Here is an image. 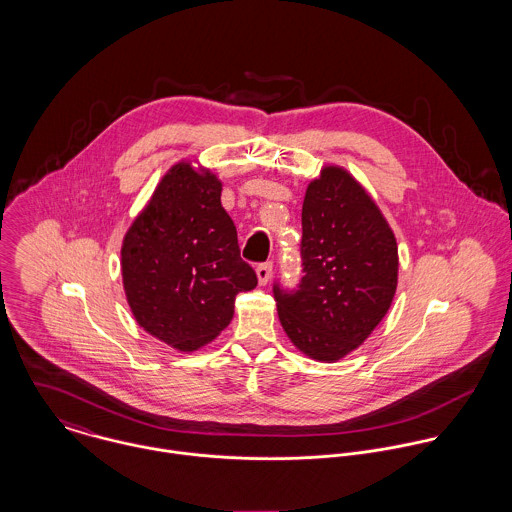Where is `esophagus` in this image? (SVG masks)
<instances>
[{"label": "esophagus", "mask_w": 512, "mask_h": 512, "mask_svg": "<svg viewBox=\"0 0 512 512\" xmlns=\"http://www.w3.org/2000/svg\"><path fill=\"white\" fill-rule=\"evenodd\" d=\"M256 276H258V282H260L262 286H266V284L270 282V278H272V264H270V262L258 264V266H256Z\"/></svg>", "instance_id": "1"}]
</instances>
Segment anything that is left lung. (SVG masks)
Masks as SVG:
<instances>
[{"mask_svg":"<svg viewBox=\"0 0 512 512\" xmlns=\"http://www.w3.org/2000/svg\"><path fill=\"white\" fill-rule=\"evenodd\" d=\"M297 290L274 284L278 315L293 345L315 361H339L382 321L398 284L392 228L363 185L327 165L305 191Z\"/></svg>","mask_w":512,"mask_h":512,"instance_id":"obj_1","label":"left lung"}]
</instances>
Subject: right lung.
I'll list each match as a JSON object with an SVG mask.
<instances>
[{"label":"right lung","instance_id":"obj_1","mask_svg":"<svg viewBox=\"0 0 512 512\" xmlns=\"http://www.w3.org/2000/svg\"><path fill=\"white\" fill-rule=\"evenodd\" d=\"M220 193L215 173L179 161L122 242L124 292L138 325L183 353L211 343L230 323L236 295L258 284Z\"/></svg>","mask_w":512,"mask_h":512}]
</instances>
